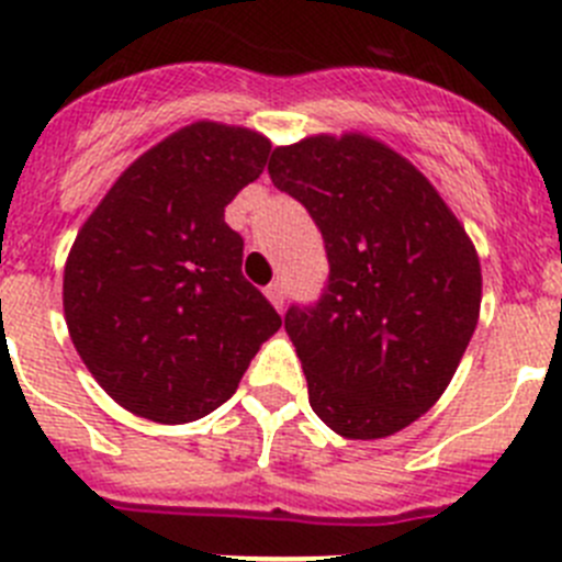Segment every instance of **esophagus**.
I'll list each match as a JSON object with an SVG mask.
<instances>
[{
  "mask_svg": "<svg viewBox=\"0 0 562 562\" xmlns=\"http://www.w3.org/2000/svg\"><path fill=\"white\" fill-rule=\"evenodd\" d=\"M266 296H269V302L277 311H282V305H285V285H282V282H271V285L266 288Z\"/></svg>",
  "mask_w": 562,
  "mask_h": 562,
  "instance_id": "obj_1",
  "label": "esophagus"
}]
</instances>
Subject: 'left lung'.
Returning a JSON list of instances; mask_svg holds the SVG:
<instances>
[{
  "label": "left lung",
  "instance_id": "1",
  "mask_svg": "<svg viewBox=\"0 0 562 562\" xmlns=\"http://www.w3.org/2000/svg\"><path fill=\"white\" fill-rule=\"evenodd\" d=\"M269 175L305 204L329 260L324 296L285 313L313 413L352 440L400 432L440 400L474 335L482 269L469 233L371 135L277 146Z\"/></svg>",
  "mask_w": 562,
  "mask_h": 562
}]
</instances>
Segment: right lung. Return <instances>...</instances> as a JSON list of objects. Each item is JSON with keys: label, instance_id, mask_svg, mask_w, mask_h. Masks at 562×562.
Returning a JSON list of instances; mask_svg holds the SVG:
<instances>
[{"label": "right lung", "instance_id": "add662e5", "mask_svg": "<svg viewBox=\"0 0 562 562\" xmlns=\"http://www.w3.org/2000/svg\"><path fill=\"white\" fill-rule=\"evenodd\" d=\"M269 151L249 127L188 124L127 166L77 233L63 271L68 335L124 411L157 424L207 416L280 329L224 222Z\"/></svg>", "mask_w": 562, "mask_h": 562}]
</instances>
